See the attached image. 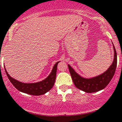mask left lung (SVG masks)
Listing matches in <instances>:
<instances>
[{
  "instance_id": "1",
  "label": "left lung",
  "mask_w": 122,
  "mask_h": 122,
  "mask_svg": "<svg viewBox=\"0 0 122 122\" xmlns=\"http://www.w3.org/2000/svg\"><path fill=\"white\" fill-rule=\"evenodd\" d=\"M113 48L114 55L112 64L106 72L97 77L88 79L83 78L76 73L70 65H68L72 81L77 88L86 93H91L103 90L109 84L113 77L117 66V53L114 45Z\"/></svg>"
}]
</instances>
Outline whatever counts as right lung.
<instances>
[{"mask_svg": "<svg viewBox=\"0 0 122 122\" xmlns=\"http://www.w3.org/2000/svg\"><path fill=\"white\" fill-rule=\"evenodd\" d=\"M59 62L60 61L57 62L54 65L51 74L49 75L47 78L41 81L35 83H23L18 81L12 78L9 75L5 67V70L9 80L17 90L30 95L39 96L44 94L53 87L56 78L57 65Z\"/></svg>", "mask_w": 122, "mask_h": 122, "instance_id": "right-lung-1", "label": "right lung"}]
</instances>
